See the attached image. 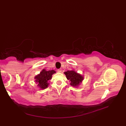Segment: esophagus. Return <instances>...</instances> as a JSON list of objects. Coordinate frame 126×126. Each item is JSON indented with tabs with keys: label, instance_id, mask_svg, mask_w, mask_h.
<instances>
[{
	"label": "esophagus",
	"instance_id": "34e87169",
	"mask_svg": "<svg viewBox=\"0 0 126 126\" xmlns=\"http://www.w3.org/2000/svg\"><path fill=\"white\" fill-rule=\"evenodd\" d=\"M58 71L59 72H61L62 70H61V69H58Z\"/></svg>",
	"mask_w": 126,
	"mask_h": 126
}]
</instances>
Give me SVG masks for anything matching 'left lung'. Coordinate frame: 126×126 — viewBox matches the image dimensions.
<instances>
[{"mask_svg":"<svg viewBox=\"0 0 126 126\" xmlns=\"http://www.w3.org/2000/svg\"><path fill=\"white\" fill-rule=\"evenodd\" d=\"M67 80L70 82V85L73 87H78L84 79V77L76 72L75 70H68L64 72Z\"/></svg>","mask_w":126,"mask_h":126,"instance_id":"1","label":"left lung"}]
</instances>
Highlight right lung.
Returning <instances> with one entry per match:
<instances>
[{"label":"right lung","mask_w":126,"mask_h":126,"mask_svg":"<svg viewBox=\"0 0 126 126\" xmlns=\"http://www.w3.org/2000/svg\"><path fill=\"white\" fill-rule=\"evenodd\" d=\"M55 73L56 71L54 70L47 71L43 69L40 73L35 76V82L38 84V87L40 88L44 89L48 87L49 84L48 81L51 79L52 75Z\"/></svg>","instance_id":"right-lung-1"}]
</instances>
